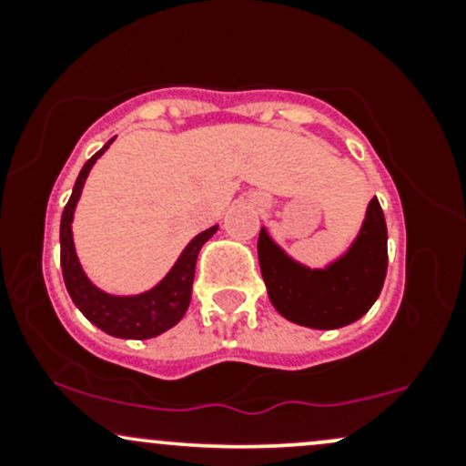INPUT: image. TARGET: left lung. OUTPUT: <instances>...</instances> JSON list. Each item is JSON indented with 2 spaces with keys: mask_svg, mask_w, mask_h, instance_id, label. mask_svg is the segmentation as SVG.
<instances>
[{
  "mask_svg": "<svg viewBox=\"0 0 466 466\" xmlns=\"http://www.w3.org/2000/svg\"><path fill=\"white\" fill-rule=\"evenodd\" d=\"M258 260L276 311L309 329H341L372 307L388 274V228L379 199L368 203L366 221L349 254L326 269L293 263L265 229Z\"/></svg>",
  "mask_w": 466,
  "mask_h": 466,
  "instance_id": "8db88e82",
  "label": "left lung"
}]
</instances>
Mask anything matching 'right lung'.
Segmentation results:
<instances>
[{"label": "right lung", "instance_id": "obj_1", "mask_svg": "<svg viewBox=\"0 0 466 466\" xmlns=\"http://www.w3.org/2000/svg\"><path fill=\"white\" fill-rule=\"evenodd\" d=\"M114 142L111 137L109 142L100 148L94 157H89L85 162L83 170L78 173L76 184H74L72 197H69L66 210L61 217V269H63V280H66L67 293L72 298V302L80 309V313L89 319V322L98 326L105 333L122 337V339H151L157 337L164 330H168L170 326H175L184 318L186 309L190 304V293H192V280H195V267H197V256L203 248L208 238L217 232V226L201 232L199 237H195L188 243V248L181 251L179 260L175 263L170 274L159 282L157 287L151 291L142 293V296H131V298H117L109 296V293L96 289L92 282L87 280V276L80 269V263L76 258V251H74V240H72V218H74V208L83 190L85 179H87L89 170L96 164V159L103 155L109 144Z\"/></svg>", "mask_w": 466, "mask_h": 466}]
</instances>
